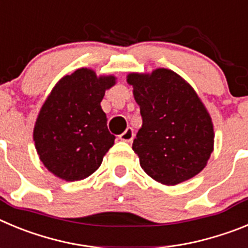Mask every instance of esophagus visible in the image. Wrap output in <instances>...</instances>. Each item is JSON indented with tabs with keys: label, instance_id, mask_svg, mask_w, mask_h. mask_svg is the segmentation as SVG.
<instances>
[{
	"label": "esophagus",
	"instance_id": "esophagus-1",
	"mask_svg": "<svg viewBox=\"0 0 248 248\" xmlns=\"http://www.w3.org/2000/svg\"><path fill=\"white\" fill-rule=\"evenodd\" d=\"M133 137H135V132H133V128H131V127H128L124 133L120 135V140H124V142H131Z\"/></svg>",
	"mask_w": 248,
	"mask_h": 248
}]
</instances>
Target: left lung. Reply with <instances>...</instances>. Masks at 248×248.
Segmentation results:
<instances>
[{"label": "left lung", "mask_w": 248, "mask_h": 248, "mask_svg": "<svg viewBox=\"0 0 248 248\" xmlns=\"http://www.w3.org/2000/svg\"><path fill=\"white\" fill-rule=\"evenodd\" d=\"M127 81L142 116L132 144L142 169L166 185L195 177L213 152L214 128L194 89L168 69L151 75L133 73Z\"/></svg>", "instance_id": "1"}]
</instances>
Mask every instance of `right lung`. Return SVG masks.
Returning a JSON list of instances; mask_svg holds the SVG:
<instances>
[{
  "mask_svg": "<svg viewBox=\"0 0 248 248\" xmlns=\"http://www.w3.org/2000/svg\"><path fill=\"white\" fill-rule=\"evenodd\" d=\"M115 77H100L78 69L59 80L38 115L33 131L39 158L49 171L75 182L96 170L113 146L100 102Z\"/></svg>",
  "mask_w": 248,
  "mask_h": 248,
  "instance_id": "1",
  "label": "right lung"
}]
</instances>
